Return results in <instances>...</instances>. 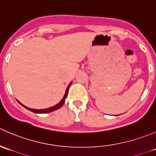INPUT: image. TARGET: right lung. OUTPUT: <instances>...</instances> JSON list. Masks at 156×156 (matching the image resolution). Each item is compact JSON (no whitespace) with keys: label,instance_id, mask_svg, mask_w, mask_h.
Here are the masks:
<instances>
[{"label":"right lung","instance_id":"right-lung-1","mask_svg":"<svg viewBox=\"0 0 156 156\" xmlns=\"http://www.w3.org/2000/svg\"><path fill=\"white\" fill-rule=\"evenodd\" d=\"M72 81H71V82L69 83V84L68 85V87H67L66 90V93H65V94H64L63 98H62V100H61V101L59 102V103H57V104L55 105V106H52V107L47 108H44V109H34V108H31L27 107V106H24V105L22 104V103H20V101H18V102H19V103H20V105H22V106H23V107H25L26 108H27L28 110H29V111L32 112H34V113H38V114H44V113H49V112H53V111H55V110H56V109H58V108H59L61 107V106H62V105L64 104V103H65L66 99V97H67V95H68L69 89V87H70L71 84H72Z\"/></svg>","mask_w":156,"mask_h":156}]
</instances>
